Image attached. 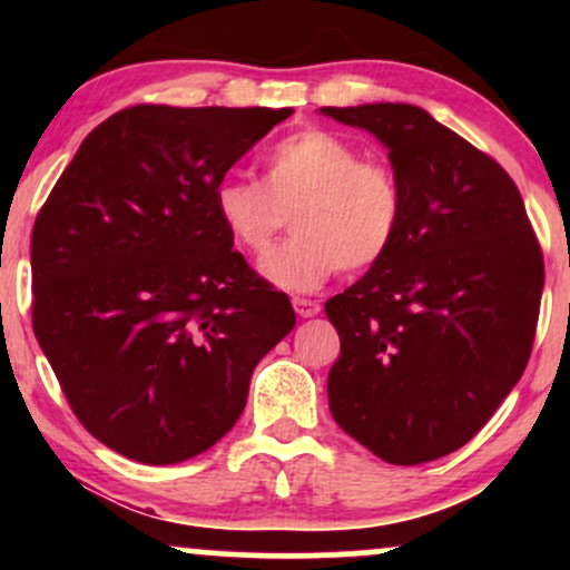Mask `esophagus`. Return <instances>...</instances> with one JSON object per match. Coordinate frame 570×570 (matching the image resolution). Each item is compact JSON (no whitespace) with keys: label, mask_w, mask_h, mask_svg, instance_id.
Instances as JSON below:
<instances>
[{"label":"esophagus","mask_w":570,"mask_h":570,"mask_svg":"<svg viewBox=\"0 0 570 570\" xmlns=\"http://www.w3.org/2000/svg\"><path fill=\"white\" fill-rule=\"evenodd\" d=\"M292 305H294V311H297L299 318H311L322 311V305H318L316 299H307V297H294Z\"/></svg>","instance_id":"obj_1"}]
</instances>
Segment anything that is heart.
<instances>
[{
  "label": "heart",
  "mask_w": 570,
  "mask_h": 570,
  "mask_svg": "<svg viewBox=\"0 0 570 570\" xmlns=\"http://www.w3.org/2000/svg\"><path fill=\"white\" fill-rule=\"evenodd\" d=\"M214 212L235 246L271 252L292 212L294 235L263 263L273 284L313 292L343 271H367L402 227V187L391 166L362 158L356 144L324 128L284 136L265 158V179L227 174Z\"/></svg>",
  "instance_id": "b5f03b06"
}]
</instances>
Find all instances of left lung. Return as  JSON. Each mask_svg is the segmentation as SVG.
<instances>
[{
	"instance_id": "1",
	"label": "left lung",
	"mask_w": 570,
	"mask_h": 570,
	"mask_svg": "<svg viewBox=\"0 0 570 570\" xmlns=\"http://www.w3.org/2000/svg\"><path fill=\"white\" fill-rule=\"evenodd\" d=\"M322 112L389 147L404 200L389 254L326 299L330 410L370 453L415 466L463 448L522 377L544 257L512 176L426 109Z\"/></svg>"
}]
</instances>
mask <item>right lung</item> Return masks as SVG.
<instances>
[{
    "label": "right lung",
    "instance_id": "right-lung-1",
    "mask_svg": "<svg viewBox=\"0 0 570 570\" xmlns=\"http://www.w3.org/2000/svg\"><path fill=\"white\" fill-rule=\"evenodd\" d=\"M292 109L136 104L90 130L31 230V324L71 412L166 466L235 426L252 372L294 326L233 252L214 189Z\"/></svg>",
    "mask_w": 570,
    "mask_h": 570
}]
</instances>
